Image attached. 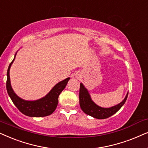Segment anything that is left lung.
I'll list each match as a JSON object with an SVG mask.
<instances>
[{
  "label": "left lung",
  "instance_id": "obj_1",
  "mask_svg": "<svg viewBox=\"0 0 148 148\" xmlns=\"http://www.w3.org/2000/svg\"><path fill=\"white\" fill-rule=\"evenodd\" d=\"M128 93L125 99L121 103L118 105L113 106L109 108H101L96 105L90 99V97L88 90L82 83L80 85L79 90V102L81 110L84 113L89 115L90 116L95 118L97 119H105L114 115L121 109L122 106L125 104L126 100L127 99Z\"/></svg>",
  "mask_w": 148,
  "mask_h": 148
}]
</instances>
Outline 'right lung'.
<instances>
[{"label":"right lung","instance_id":"right-lung-1","mask_svg":"<svg viewBox=\"0 0 148 148\" xmlns=\"http://www.w3.org/2000/svg\"><path fill=\"white\" fill-rule=\"evenodd\" d=\"M9 64L7 73V90L13 103L21 113L30 117H43L50 115L56 110L58 104V97L61 92L67 85L70 78H67L56 84L45 97L36 101H25L19 97L15 93L11 86L9 70L11 64Z\"/></svg>","mask_w":148,"mask_h":148}]
</instances>
